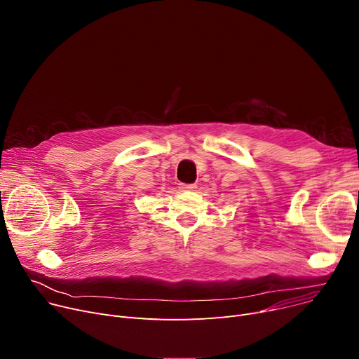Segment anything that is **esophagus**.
Wrapping results in <instances>:
<instances>
[{"label": "esophagus", "mask_w": 359, "mask_h": 359, "mask_svg": "<svg viewBox=\"0 0 359 359\" xmlns=\"http://www.w3.org/2000/svg\"><path fill=\"white\" fill-rule=\"evenodd\" d=\"M196 184H180V190H184V191H187V190H194L196 189Z\"/></svg>", "instance_id": "obj_1"}]
</instances>
